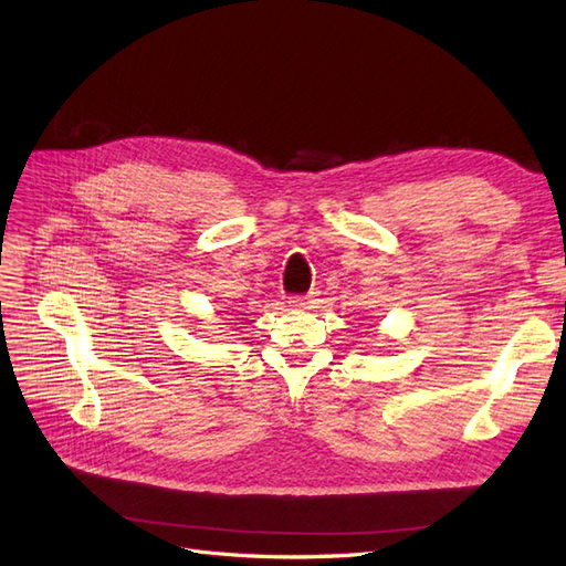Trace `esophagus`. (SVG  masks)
Here are the masks:
<instances>
[{
	"instance_id": "1",
	"label": "esophagus",
	"mask_w": 566,
	"mask_h": 566,
	"mask_svg": "<svg viewBox=\"0 0 566 566\" xmlns=\"http://www.w3.org/2000/svg\"><path fill=\"white\" fill-rule=\"evenodd\" d=\"M318 295H321L318 290L311 292V295H292V297H287V304L295 306V308H311V304H316Z\"/></svg>"
}]
</instances>
